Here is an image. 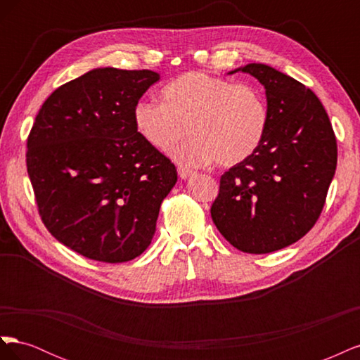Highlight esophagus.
Listing matches in <instances>:
<instances>
[{
    "mask_svg": "<svg viewBox=\"0 0 360 360\" xmlns=\"http://www.w3.org/2000/svg\"><path fill=\"white\" fill-rule=\"evenodd\" d=\"M177 172H179V176L181 177V179H184V180H186V179H191L192 176H193V171H191V169H186V168H179L177 169Z\"/></svg>",
    "mask_w": 360,
    "mask_h": 360,
    "instance_id": "1",
    "label": "esophagus"
}]
</instances>
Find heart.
Here are the masks:
<instances>
[{
	"mask_svg": "<svg viewBox=\"0 0 360 360\" xmlns=\"http://www.w3.org/2000/svg\"><path fill=\"white\" fill-rule=\"evenodd\" d=\"M162 101H141L134 108L138 134L181 165L201 167L214 160L234 167L252 156L267 134L269 106L250 84H236L204 72H188L163 86Z\"/></svg>",
	"mask_w": 360,
	"mask_h": 360,
	"instance_id": "obj_1",
	"label": "heart"
}]
</instances>
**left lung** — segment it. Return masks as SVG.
Returning a JSON list of instances; mask_svg holds the SVG:
<instances>
[{
    "mask_svg": "<svg viewBox=\"0 0 360 360\" xmlns=\"http://www.w3.org/2000/svg\"><path fill=\"white\" fill-rule=\"evenodd\" d=\"M238 70L264 85L269 127L255 153L222 174L210 213L234 248L269 254L317 222L335 176L336 138L320 99L302 82L259 63Z\"/></svg>",
    "mask_w": 360,
    "mask_h": 360,
    "instance_id": "8db88e82",
    "label": "left lung"
}]
</instances>
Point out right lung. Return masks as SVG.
<instances>
[{"instance_id":"1","label":"right lung","mask_w":360,"mask_h":360,"mask_svg":"<svg viewBox=\"0 0 360 360\" xmlns=\"http://www.w3.org/2000/svg\"><path fill=\"white\" fill-rule=\"evenodd\" d=\"M151 70L94 69L58 86L27 139V171L48 231L75 252L124 263L151 243L174 163L138 134Z\"/></svg>"}]
</instances>
